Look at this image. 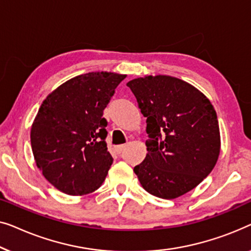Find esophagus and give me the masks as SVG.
Wrapping results in <instances>:
<instances>
[{"instance_id":"obj_1","label":"esophagus","mask_w":251,"mask_h":251,"mask_svg":"<svg viewBox=\"0 0 251 251\" xmlns=\"http://www.w3.org/2000/svg\"><path fill=\"white\" fill-rule=\"evenodd\" d=\"M125 148H126V146H124V144H122V146L116 147V151H117V153H122L123 151H124Z\"/></svg>"}]
</instances>
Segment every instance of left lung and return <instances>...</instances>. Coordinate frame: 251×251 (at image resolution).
Returning a JSON list of instances; mask_svg holds the SVG:
<instances>
[{
	"mask_svg": "<svg viewBox=\"0 0 251 251\" xmlns=\"http://www.w3.org/2000/svg\"><path fill=\"white\" fill-rule=\"evenodd\" d=\"M147 117L148 153L134 173L150 195L175 199L200 184L216 165L221 135L216 111L191 84L167 75L126 84Z\"/></svg>",
	"mask_w": 251,
	"mask_h": 251,
	"instance_id": "left-lung-1",
	"label": "left lung"
}]
</instances>
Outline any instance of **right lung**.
I'll list each match as a JSON object with an SVG mask.
<instances>
[{
    "label": "right lung",
    "mask_w": 251,
    "mask_h": 251,
    "mask_svg": "<svg viewBox=\"0 0 251 251\" xmlns=\"http://www.w3.org/2000/svg\"><path fill=\"white\" fill-rule=\"evenodd\" d=\"M126 75L84 74L67 80L41 104L30 130L36 166L66 195L84 196L102 185L112 164L103 110Z\"/></svg>",
    "instance_id": "right-lung-1"
}]
</instances>
